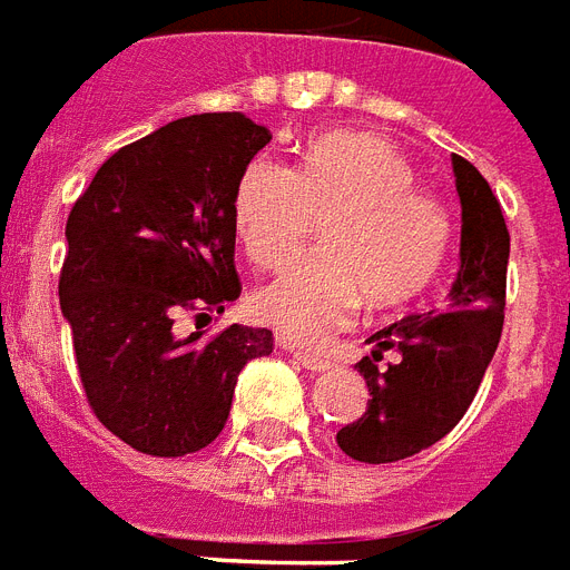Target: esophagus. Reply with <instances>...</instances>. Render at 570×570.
I'll list each match as a JSON object with an SVG mask.
<instances>
[{
	"mask_svg": "<svg viewBox=\"0 0 570 570\" xmlns=\"http://www.w3.org/2000/svg\"><path fill=\"white\" fill-rule=\"evenodd\" d=\"M282 347L288 350L291 356L297 358L306 371H314V373H321V371H330L332 367V358L321 356V353H312V350H299V347H291V344H282Z\"/></svg>",
	"mask_w": 570,
	"mask_h": 570,
	"instance_id": "34e87169",
	"label": "esophagus"
}]
</instances>
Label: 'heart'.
Returning a JSON list of instances; mask_svg holds the SVG:
<instances>
[{"label":"heart","instance_id":"1","mask_svg":"<svg viewBox=\"0 0 570 570\" xmlns=\"http://www.w3.org/2000/svg\"><path fill=\"white\" fill-rule=\"evenodd\" d=\"M406 156L371 131H330L299 170L258 156L244 167L232 217L258 267H285L325 217L321 253L256 294V314L294 344H326L358 306L394 312L421 297L450 247L444 208L414 190Z\"/></svg>","mask_w":570,"mask_h":570}]
</instances>
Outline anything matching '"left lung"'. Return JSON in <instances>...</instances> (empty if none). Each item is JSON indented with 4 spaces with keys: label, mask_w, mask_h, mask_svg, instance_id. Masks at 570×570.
Segmentation results:
<instances>
[{
    "label": "left lung",
    "mask_w": 570,
    "mask_h": 570,
    "mask_svg": "<svg viewBox=\"0 0 570 570\" xmlns=\"http://www.w3.org/2000/svg\"><path fill=\"white\" fill-rule=\"evenodd\" d=\"M450 164L462 206V240L444 312L409 314L364 341L371 353L356 367L371 400L362 417L335 435L350 459L367 465L414 456L444 439L476 397L503 332L507 220L480 170L462 156ZM389 352L395 362L380 368Z\"/></svg>",
    "instance_id": "left-lung-1"
}]
</instances>
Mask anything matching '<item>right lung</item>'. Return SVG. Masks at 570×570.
Segmentation results:
<instances>
[{"label":"right lung","instance_id":"1","mask_svg":"<svg viewBox=\"0 0 570 570\" xmlns=\"http://www.w3.org/2000/svg\"><path fill=\"white\" fill-rule=\"evenodd\" d=\"M271 129L244 114H194L117 149L67 217L58 297L99 421L147 456L208 448L238 373L271 356L273 332L232 323L179 338L181 308L240 297L232 199Z\"/></svg>","mask_w":570,"mask_h":570}]
</instances>
